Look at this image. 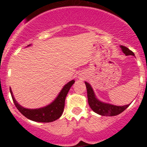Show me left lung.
<instances>
[{
  "mask_svg": "<svg viewBox=\"0 0 147 147\" xmlns=\"http://www.w3.org/2000/svg\"><path fill=\"white\" fill-rule=\"evenodd\" d=\"M121 51H123L126 56L132 55L135 56L134 53L132 51L129 50L128 48L121 45L120 46ZM85 85L87 88V93H88V104L90 107L95 113L101 115H105V116H114L117 115L122 113L124 110H125L127 107H129V105H124V106H116V105H111L109 103H105V102H101L96 98L95 95L94 91L91 85L89 83L85 82Z\"/></svg>",
  "mask_w": 147,
  "mask_h": 147,
  "instance_id": "obj_1",
  "label": "left lung"
}]
</instances>
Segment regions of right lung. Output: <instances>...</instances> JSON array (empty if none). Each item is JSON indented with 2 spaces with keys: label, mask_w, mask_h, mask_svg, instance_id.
<instances>
[{
  "label": "right lung",
  "mask_w": 147,
  "mask_h": 147,
  "mask_svg": "<svg viewBox=\"0 0 147 147\" xmlns=\"http://www.w3.org/2000/svg\"><path fill=\"white\" fill-rule=\"evenodd\" d=\"M31 45H28L30 46ZM75 82L74 80H71L69 82H67L61 91L58 94L57 97L52 102L47 106L43 107L37 109H28L23 107V106L20 105L17 102L15 97L13 96L12 91L10 88V93L11 95V98L15 105L18 108V110L23 114L25 117L30 120L37 122H43V123H49L52 122L59 119L62 115L65 107V101L66 96L69 91L70 88H71L74 83Z\"/></svg>",
  "instance_id": "1"
}]
</instances>
